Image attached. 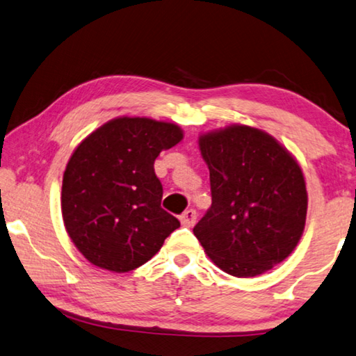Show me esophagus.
Wrapping results in <instances>:
<instances>
[{"label":"esophagus","mask_w":356,"mask_h":356,"mask_svg":"<svg viewBox=\"0 0 356 356\" xmlns=\"http://www.w3.org/2000/svg\"><path fill=\"white\" fill-rule=\"evenodd\" d=\"M196 211L193 209H188V211H185L182 216H180V223L184 225V227H193L195 222H196Z\"/></svg>","instance_id":"34e87169"}]
</instances>
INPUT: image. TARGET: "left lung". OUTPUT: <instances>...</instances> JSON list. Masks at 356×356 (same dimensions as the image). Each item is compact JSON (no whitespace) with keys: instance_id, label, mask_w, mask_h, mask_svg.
I'll return each mask as SVG.
<instances>
[{"instance_id":"obj_1","label":"left lung","mask_w":356,"mask_h":356,"mask_svg":"<svg viewBox=\"0 0 356 356\" xmlns=\"http://www.w3.org/2000/svg\"><path fill=\"white\" fill-rule=\"evenodd\" d=\"M212 206L193 234L212 263L234 277L268 273L296 249L307 216L302 169L263 129L234 125L202 133Z\"/></svg>"}]
</instances>
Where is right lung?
<instances>
[{
	"label": "right lung",
	"mask_w": 356,
	"mask_h": 356,
	"mask_svg": "<svg viewBox=\"0 0 356 356\" xmlns=\"http://www.w3.org/2000/svg\"><path fill=\"white\" fill-rule=\"evenodd\" d=\"M182 139L176 123L117 117L72 152L61 185V216L72 244L93 266L111 273L143 266L180 227L161 209L154 163Z\"/></svg>",
	"instance_id": "add662e5"
}]
</instances>
